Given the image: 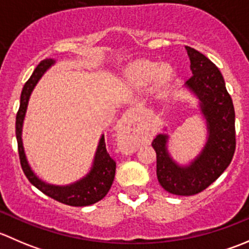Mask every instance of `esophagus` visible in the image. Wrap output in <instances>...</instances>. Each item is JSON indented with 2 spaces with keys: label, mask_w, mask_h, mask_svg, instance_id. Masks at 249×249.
Listing matches in <instances>:
<instances>
[{
  "label": "esophagus",
  "mask_w": 249,
  "mask_h": 249,
  "mask_svg": "<svg viewBox=\"0 0 249 249\" xmlns=\"http://www.w3.org/2000/svg\"><path fill=\"white\" fill-rule=\"evenodd\" d=\"M117 137L120 148L125 152H131L137 145L136 126L134 122V114L125 112L117 125Z\"/></svg>",
  "instance_id": "esophagus-1"
}]
</instances>
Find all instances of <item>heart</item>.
<instances>
[{"instance_id":"1","label":"heart","mask_w":249,"mask_h":249,"mask_svg":"<svg viewBox=\"0 0 249 249\" xmlns=\"http://www.w3.org/2000/svg\"><path fill=\"white\" fill-rule=\"evenodd\" d=\"M155 70H157V65L154 62L148 61V60H137L127 66L124 76L126 82L132 87H143L149 82L154 73L157 80L162 79L166 76V69H159L157 72Z\"/></svg>"}]
</instances>
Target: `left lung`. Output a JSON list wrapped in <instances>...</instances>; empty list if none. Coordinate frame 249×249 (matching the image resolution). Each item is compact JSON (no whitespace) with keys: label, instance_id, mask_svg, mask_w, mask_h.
<instances>
[{"label":"left lung","instance_id":"left-lung-1","mask_svg":"<svg viewBox=\"0 0 249 249\" xmlns=\"http://www.w3.org/2000/svg\"><path fill=\"white\" fill-rule=\"evenodd\" d=\"M193 76L183 87L196 99L205 120L207 136L200 152L185 164L173 159L169 150L167 127L152 145L157 152V176L160 185L175 195L189 196L212 184L229 166L235 152V110L224 78L210 59L185 47Z\"/></svg>","mask_w":249,"mask_h":249}]
</instances>
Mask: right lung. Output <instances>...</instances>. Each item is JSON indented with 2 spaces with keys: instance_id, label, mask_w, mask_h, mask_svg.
<instances>
[{
  "instance_id": "obj_1",
  "label": "right lung",
  "mask_w": 249,
  "mask_h": 249,
  "mask_svg": "<svg viewBox=\"0 0 249 249\" xmlns=\"http://www.w3.org/2000/svg\"><path fill=\"white\" fill-rule=\"evenodd\" d=\"M55 64H56V60L54 59H44L43 61L39 62L36 69H35L32 76L25 83L24 88H22L21 96H20V107L19 110H18L16 120V135L20 162H21L22 171H24L27 179L37 189L41 190L43 194L56 200V201L65 203V205L76 206V207L89 206L104 199L107 193L109 192L113 180H114L115 161L107 153L104 134L101 135L99 143H97L96 152H95L91 167L89 169V171L82 178L70 183V184H50V183H47L43 179H41L36 175V172L32 170L24 149L22 126H24V120L25 115H26L30 96H31L32 91H34L35 87L39 82V79Z\"/></svg>"
}]
</instances>
